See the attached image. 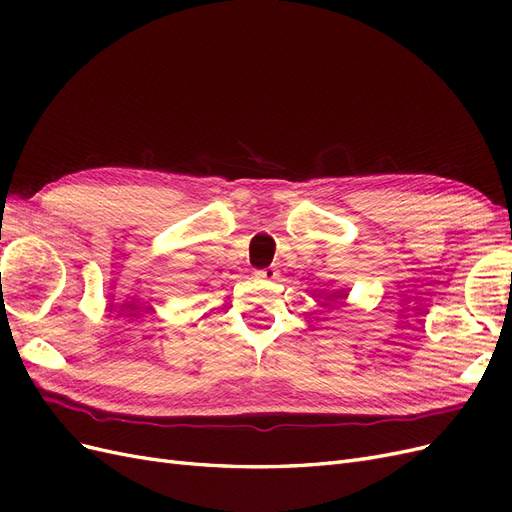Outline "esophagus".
<instances>
[{"label": "esophagus", "mask_w": 512, "mask_h": 512, "mask_svg": "<svg viewBox=\"0 0 512 512\" xmlns=\"http://www.w3.org/2000/svg\"><path fill=\"white\" fill-rule=\"evenodd\" d=\"M256 277L260 282H273V280H277V269L275 267L260 269V271H256Z\"/></svg>", "instance_id": "esophagus-1"}]
</instances>
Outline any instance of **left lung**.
Returning <instances> with one entry per match:
<instances>
[{"mask_svg":"<svg viewBox=\"0 0 512 512\" xmlns=\"http://www.w3.org/2000/svg\"><path fill=\"white\" fill-rule=\"evenodd\" d=\"M339 294H342V290H339V292H333V294H331V297H339Z\"/></svg>","mask_w":512,"mask_h":512,"instance_id":"left-lung-1","label":"left lung"}]
</instances>
